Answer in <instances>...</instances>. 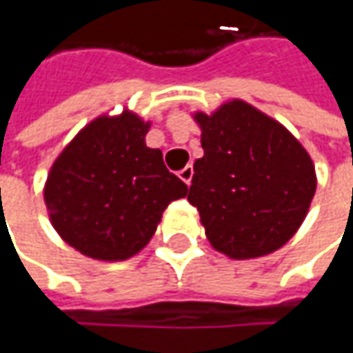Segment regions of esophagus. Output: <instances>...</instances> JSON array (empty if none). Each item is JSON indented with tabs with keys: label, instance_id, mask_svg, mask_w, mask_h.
I'll use <instances>...</instances> for the list:
<instances>
[{
	"label": "esophagus",
	"instance_id": "1",
	"mask_svg": "<svg viewBox=\"0 0 353 353\" xmlns=\"http://www.w3.org/2000/svg\"><path fill=\"white\" fill-rule=\"evenodd\" d=\"M192 174H194V167H192V165H186L183 170H179L181 181H184L186 184H190V181H192Z\"/></svg>",
	"mask_w": 353,
	"mask_h": 353
}]
</instances>
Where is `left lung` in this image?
<instances>
[{
  "label": "left lung",
  "mask_w": 353,
  "mask_h": 353,
  "mask_svg": "<svg viewBox=\"0 0 353 353\" xmlns=\"http://www.w3.org/2000/svg\"><path fill=\"white\" fill-rule=\"evenodd\" d=\"M204 157L194 163L188 202L212 248L251 259L283 248L306 218L316 172L305 147L279 121L234 100L194 114Z\"/></svg>",
  "instance_id": "obj_1"
}]
</instances>
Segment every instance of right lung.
Wrapping results in <instances>:
<instances>
[{
    "label": "right lung",
    "instance_id": "obj_1",
    "mask_svg": "<svg viewBox=\"0 0 353 353\" xmlns=\"http://www.w3.org/2000/svg\"><path fill=\"white\" fill-rule=\"evenodd\" d=\"M149 123L123 112L94 119L64 147L45 184L54 230L80 253L123 261L153 237L172 200L188 186L149 149Z\"/></svg>",
    "mask_w": 353,
    "mask_h": 353
}]
</instances>
